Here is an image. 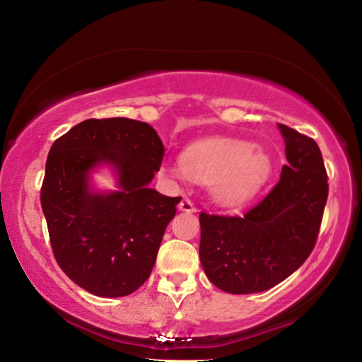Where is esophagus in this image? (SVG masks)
<instances>
[{
  "label": "esophagus",
  "mask_w": 362,
  "mask_h": 362,
  "mask_svg": "<svg viewBox=\"0 0 362 362\" xmlns=\"http://www.w3.org/2000/svg\"><path fill=\"white\" fill-rule=\"evenodd\" d=\"M179 209H180V211H183V212H188V214L196 212V207H194V204L192 203V199H188V198H183V199L180 201Z\"/></svg>",
  "instance_id": "34e87169"
}]
</instances>
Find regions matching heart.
Masks as SVG:
<instances>
[{"mask_svg": "<svg viewBox=\"0 0 362 362\" xmlns=\"http://www.w3.org/2000/svg\"><path fill=\"white\" fill-rule=\"evenodd\" d=\"M175 180L209 183L216 203L236 207L259 193L272 175V161L257 146L235 139H209L189 145L183 161L166 166Z\"/></svg>", "mask_w": 362, "mask_h": 362, "instance_id": "obj_1", "label": "heart"}]
</instances>
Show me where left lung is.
I'll use <instances>...</instances> for the list:
<instances>
[{
    "label": "left lung",
    "mask_w": 362,
    "mask_h": 362,
    "mask_svg": "<svg viewBox=\"0 0 362 362\" xmlns=\"http://www.w3.org/2000/svg\"><path fill=\"white\" fill-rule=\"evenodd\" d=\"M287 166L244 216L199 214V259L206 276L228 293L272 289L308 259L320 235L329 183L313 139L279 124Z\"/></svg>",
    "instance_id": "1"
}]
</instances>
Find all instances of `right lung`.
Here are the masks:
<instances>
[{"mask_svg":"<svg viewBox=\"0 0 362 362\" xmlns=\"http://www.w3.org/2000/svg\"><path fill=\"white\" fill-rule=\"evenodd\" d=\"M164 145L150 124L86 119L49 150L41 207L54 257L73 283L99 297H124L150 278L180 196L148 188ZM108 162L121 192H90L88 173Z\"/></svg>","mask_w":362,"mask_h":362,"instance_id":"add662e5","label":"right lung"}]
</instances>
